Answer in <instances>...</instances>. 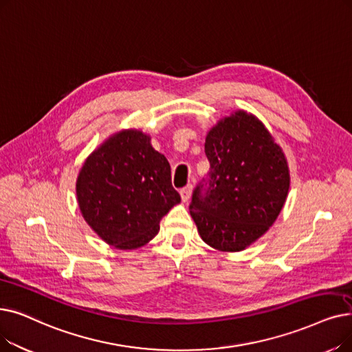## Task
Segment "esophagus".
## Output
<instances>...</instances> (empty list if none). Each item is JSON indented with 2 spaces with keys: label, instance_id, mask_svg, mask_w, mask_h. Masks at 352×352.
I'll return each mask as SVG.
<instances>
[{
  "label": "esophagus",
  "instance_id": "esophagus-1",
  "mask_svg": "<svg viewBox=\"0 0 352 352\" xmlns=\"http://www.w3.org/2000/svg\"><path fill=\"white\" fill-rule=\"evenodd\" d=\"M191 191H192V186L191 184H188L187 187H184V188H181L179 190V194H181V200L182 201H188V198H190V195H191Z\"/></svg>",
  "mask_w": 352,
  "mask_h": 352
}]
</instances>
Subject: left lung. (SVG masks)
<instances>
[{
    "label": "left lung",
    "mask_w": 352,
    "mask_h": 352,
    "mask_svg": "<svg viewBox=\"0 0 352 352\" xmlns=\"http://www.w3.org/2000/svg\"><path fill=\"white\" fill-rule=\"evenodd\" d=\"M204 148L210 173L192 192L190 214L208 246L244 250L279 216L290 184L287 161L262 122L244 111L211 128Z\"/></svg>",
    "instance_id": "1"
}]
</instances>
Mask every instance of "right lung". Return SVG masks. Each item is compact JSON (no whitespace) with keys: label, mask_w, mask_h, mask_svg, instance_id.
Listing matches in <instances>:
<instances>
[{"label":"right lung","mask_w":352,"mask_h":352,"mask_svg":"<svg viewBox=\"0 0 352 352\" xmlns=\"http://www.w3.org/2000/svg\"><path fill=\"white\" fill-rule=\"evenodd\" d=\"M76 194L86 223L102 240L120 250L138 249L160 232V221L179 194L171 166L151 145L149 135L116 132L85 161Z\"/></svg>","instance_id":"1"}]
</instances>
